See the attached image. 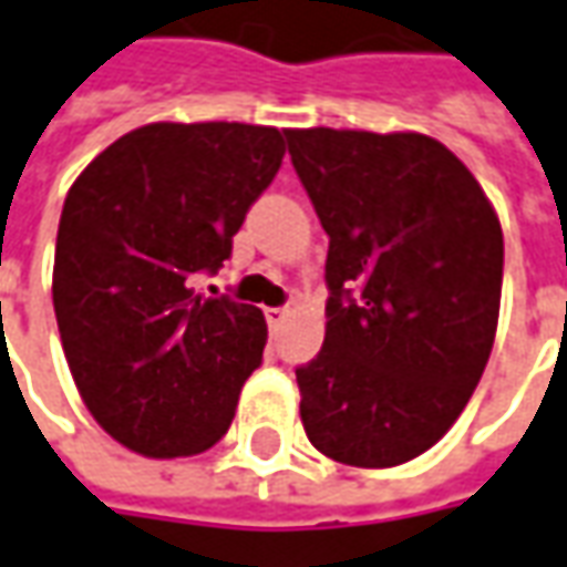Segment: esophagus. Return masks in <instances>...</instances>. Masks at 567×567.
Returning a JSON list of instances; mask_svg holds the SVG:
<instances>
[{
    "label": "esophagus",
    "instance_id": "1",
    "mask_svg": "<svg viewBox=\"0 0 567 567\" xmlns=\"http://www.w3.org/2000/svg\"><path fill=\"white\" fill-rule=\"evenodd\" d=\"M264 316H267L269 326H282L285 319L291 316V310H288V307H267V310H264Z\"/></svg>",
    "mask_w": 567,
    "mask_h": 567
}]
</instances>
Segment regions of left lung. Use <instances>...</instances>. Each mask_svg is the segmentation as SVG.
<instances>
[{
	"label": "left lung",
	"mask_w": 567,
	"mask_h": 567,
	"mask_svg": "<svg viewBox=\"0 0 567 567\" xmlns=\"http://www.w3.org/2000/svg\"><path fill=\"white\" fill-rule=\"evenodd\" d=\"M329 235L326 341L300 365V422L329 460L391 468L475 394L503 291V229L472 171L425 133L285 130Z\"/></svg>",
	"instance_id": "left-lung-1"
}]
</instances>
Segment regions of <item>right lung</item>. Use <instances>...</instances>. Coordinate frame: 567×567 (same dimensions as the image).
<instances>
[{"label":"right lung","mask_w":567,"mask_h":567,"mask_svg":"<svg viewBox=\"0 0 567 567\" xmlns=\"http://www.w3.org/2000/svg\"><path fill=\"white\" fill-rule=\"evenodd\" d=\"M285 138L254 123H145L73 179L58 223L52 303L73 384L102 429L152 460L229 431L267 319L195 295L279 173Z\"/></svg>","instance_id":"1"}]
</instances>
